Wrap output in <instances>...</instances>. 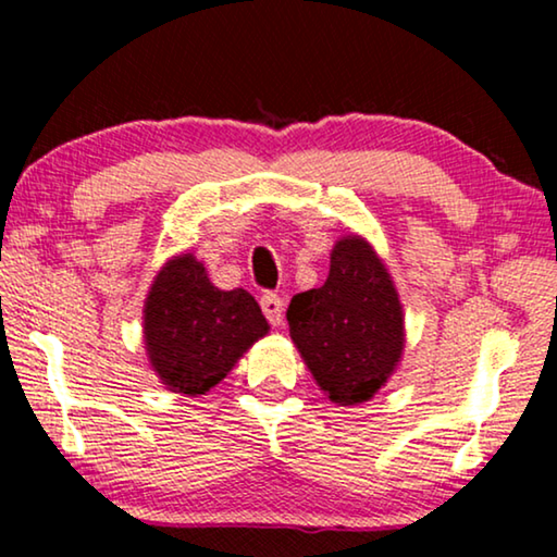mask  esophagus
I'll return each instance as SVG.
<instances>
[{"label": "esophagus", "mask_w": 557, "mask_h": 557, "mask_svg": "<svg viewBox=\"0 0 557 557\" xmlns=\"http://www.w3.org/2000/svg\"><path fill=\"white\" fill-rule=\"evenodd\" d=\"M261 309H263L265 319H269L273 326H278L281 322H284V301H281L278 294L265 292L261 296Z\"/></svg>", "instance_id": "obj_1"}]
</instances>
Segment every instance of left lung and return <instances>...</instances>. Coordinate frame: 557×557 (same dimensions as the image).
<instances>
[{
    "mask_svg": "<svg viewBox=\"0 0 557 557\" xmlns=\"http://www.w3.org/2000/svg\"><path fill=\"white\" fill-rule=\"evenodd\" d=\"M292 339L319 387L339 406L370 400L403 352V309L391 273L357 235L332 250L324 286L296 294Z\"/></svg>",
    "mask_w": 557,
    "mask_h": 557,
    "instance_id": "1",
    "label": "left lung"
}]
</instances>
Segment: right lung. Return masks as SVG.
<instances>
[{"mask_svg":"<svg viewBox=\"0 0 557 557\" xmlns=\"http://www.w3.org/2000/svg\"><path fill=\"white\" fill-rule=\"evenodd\" d=\"M269 332L246 288L220 292L195 256H177L159 271L144 307L151 368L170 391L205 395L240 355Z\"/></svg>","mask_w":557,"mask_h":557,"instance_id":"1","label":"right lung"}]
</instances>
